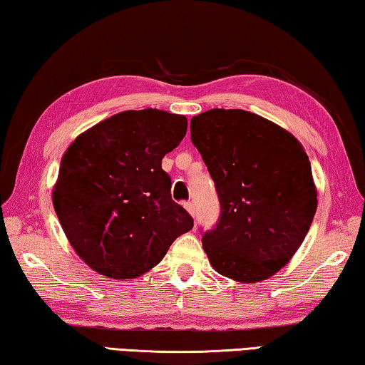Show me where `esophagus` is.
Here are the masks:
<instances>
[{
	"instance_id": "34e87169",
	"label": "esophagus",
	"mask_w": 365,
	"mask_h": 365,
	"mask_svg": "<svg viewBox=\"0 0 365 365\" xmlns=\"http://www.w3.org/2000/svg\"><path fill=\"white\" fill-rule=\"evenodd\" d=\"M185 209H187V211H188V212L195 217V205H193V202H191V201L185 202Z\"/></svg>"
}]
</instances>
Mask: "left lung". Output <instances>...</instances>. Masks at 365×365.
I'll return each instance as SVG.
<instances>
[{
  "label": "left lung",
  "mask_w": 365,
  "mask_h": 365,
  "mask_svg": "<svg viewBox=\"0 0 365 365\" xmlns=\"http://www.w3.org/2000/svg\"><path fill=\"white\" fill-rule=\"evenodd\" d=\"M190 132L220 201L219 222L202 233L209 262L237 282L269 279L298 251L317 209L304 148L243 109L197 114Z\"/></svg>",
  "instance_id": "left-lung-1"
}]
</instances>
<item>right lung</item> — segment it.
I'll return each instance as SVG.
<instances>
[{"label":"right lung","instance_id":"add662e5","mask_svg":"<svg viewBox=\"0 0 365 365\" xmlns=\"http://www.w3.org/2000/svg\"><path fill=\"white\" fill-rule=\"evenodd\" d=\"M187 125V117L165 110H123L67 148L53 206L72 248L98 274L143 275L193 228L163 170V158L180 145Z\"/></svg>","mask_w":365,"mask_h":365}]
</instances>
